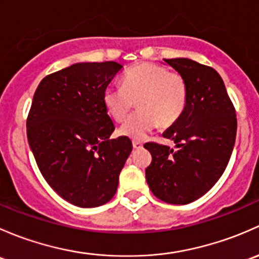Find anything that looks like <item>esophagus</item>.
Wrapping results in <instances>:
<instances>
[{"label": "esophagus", "mask_w": 259, "mask_h": 259, "mask_svg": "<svg viewBox=\"0 0 259 259\" xmlns=\"http://www.w3.org/2000/svg\"><path fill=\"white\" fill-rule=\"evenodd\" d=\"M132 145H133V148H135V149H141V148L143 147V145H142V143H141V142H138V141H133V143H132Z\"/></svg>", "instance_id": "1"}]
</instances>
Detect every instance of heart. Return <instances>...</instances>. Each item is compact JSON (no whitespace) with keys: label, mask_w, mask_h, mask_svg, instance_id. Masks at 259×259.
I'll return each mask as SVG.
<instances>
[{"label":"heart","mask_w":259,"mask_h":259,"mask_svg":"<svg viewBox=\"0 0 259 259\" xmlns=\"http://www.w3.org/2000/svg\"><path fill=\"white\" fill-rule=\"evenodd\" d=\"M106 111L117 122L126 118L137 101V112L119 127V135L145 140L157 126L168 127L178 121L188 102V84L178 72L156 63H140L130 68L122 86L108 84L102 93Z\"/></svg>","instance_id":"obj_1"}]
</instances>
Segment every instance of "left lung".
I'll return each mask as SVG.
<instances>
[{
	"mask_svg": "<svg viewBox=\"0 0 259 259\" xmlns=\"http://www.w3.org/2000/svg\"><path fill=\"white\" fill-rule=\"evenodd\" d=\"M164 62L187 81L188 102L178 121L163 132L177 148L145 145L152 154L146 180L161 201L187 204L206 194L225 172L236 142V111L222 77L212 67L189 58Z\"/></svg>",
	"mask_w": 259,
	"mask_h": 259,
	"instance_id": "8db88e82",
	"label": "left lung"
}]
</instances>
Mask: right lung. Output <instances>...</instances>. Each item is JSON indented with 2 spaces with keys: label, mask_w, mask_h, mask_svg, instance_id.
<instances>
[{
  "label": "right lung",
  "mask_w": 259,
  "mask_h": 259,
  "mask_svg": "<svg viewBox=\"0 0 259 259\" xmlns=\"http://www.w3.org/2000/svg\"><path fill=\"white\" fill-rule=\"evenodd\" d=\"M122 67L113 61L74 63L45 77L34 92L30 148L53 191L77 207L107 203L132 152L130 138H110L114 124L102 101Z\"/></svg>",
  "instance_id": "1"
}]
</instances>
